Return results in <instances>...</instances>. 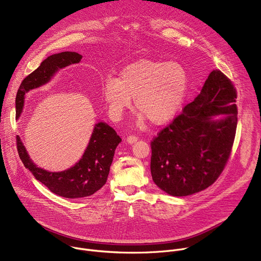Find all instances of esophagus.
Instances as JSON below:
<instances>
[{
    "instance_id": "1",
    "label": "esophagus",
    "mask_w": 261,
    "mask_h": 261,
    "mask_svg": "<svg viewBox=\"0 0 261 261\" xmlns=\"http://www.w3.org/2000/svg\"><path fill=\"white\" fill-rule=\"evenodd\" d=\"M137 140H138V138H137L136 136H133V135L127 137V142H128L129 144H133V143H135Z\"/></svg>"
}]
</instances>
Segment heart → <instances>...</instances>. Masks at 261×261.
I'll return each mask as SVG.
<instances>
[{"label": "heart", "mask_w": 261, "mask_h": 261, "mask_svg": "<svg viewBox=\"0 0 261 261\" xmlns=\"http://www.w3.org/2000/svg\"><path fill=\"white\" fill-rule=\"evenodd\" d=\"M189 75L178 62L141 59L127 65L120 77H108L102 85V97L109 116L118 120L132 106L139 121L150 120L160 126L171 121L184 104Z\"/></svg>", "instance_id": "obj_1"}]
</instances>
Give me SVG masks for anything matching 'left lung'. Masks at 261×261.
Listing matches in <instances>:
<instances>
[{"label": "left lung", "mask_w": 261, "mask_h": 261, "mask_svg": "<svg viewBox=\"0 0 261 261\" xmlns=\"http://www.w3.org/2000/svg\"><path fill=\"white\" fill-rule=\"evenodd\" d=\"M236 99L231 82L212 71L193 102L152 141L151 173L162 191L188 196L218 178L236 136Z\"/></svg>", "instance_id": "1"}]
</instances>
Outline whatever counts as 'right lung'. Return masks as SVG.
<instances>
[{
  "instance_id": "add662e5",
  "label": "right lung",
  "mask_w": 261,
  "mask_h": 261,
  "mask_svg": "<svg viewBox=\"0 0 261 261\" xmlns=\"http://www.w3.org/2000/svg\"><path fill=\"white\" fill-rule=\"evenodd\" d=\"M83 56L75 51L55 54L45 59L41 65L27 76L16 95V119L21 116L25 94L48 84L60 69L73 64H79ZM18 155L25 168H28L37 180L55 194L65 198L87 197L105 185L115 151L122 141L117 132L105 122L95 124L91 138L80 161L63 171H48L37 166L30 158L27 148L20 137H16Z\"/></svg>"
}]
</instances>
